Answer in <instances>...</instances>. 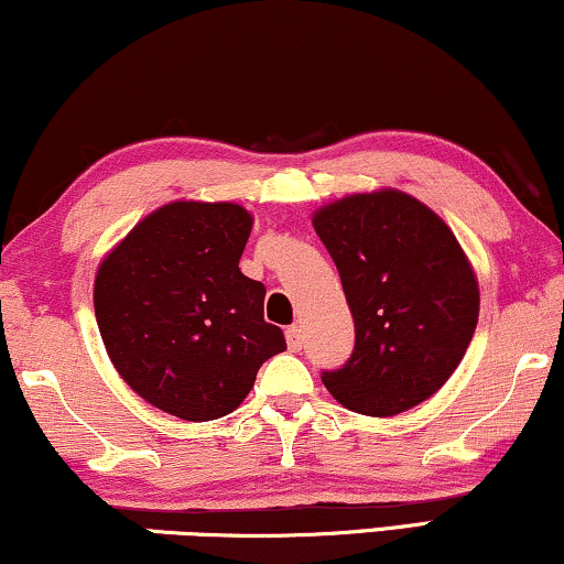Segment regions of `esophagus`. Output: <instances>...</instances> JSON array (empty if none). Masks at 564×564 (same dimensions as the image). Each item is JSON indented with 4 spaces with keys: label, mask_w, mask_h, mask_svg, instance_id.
<instances>
[{
    "label": "esophagus",
    "mask_w": 564,
    "mask_h": 564,
    "mask_svg": "<svg viewBox=\"0 0 564 564\" xmlns=\"http://www.w3.org/2000/svg\"><path fill=\"white\" fill-rule=\"evenodd\" d=\"M284 336H288V346H290V351H300L303 349V328L297 326H290L288 330H284Z\"/></svg>",
    "instance_id": "34e87169"
}]
</instances>
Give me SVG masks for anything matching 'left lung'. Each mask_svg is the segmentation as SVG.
<instances>
[{"label": "left lung", "mask_w": 564, "mask_h": 564, "mask_svg": "<svg viewBox=\"0 0 564 564\" xmlns=\"http://www.w3.org/2000/svg\"><path fill=\"white\" fill-rule=\"evenodd\" d=\"M354 315V351L321 380L361 415L403 413L449 380L477 326L480 292L446 223L395 189L351 195L313 218Z\"/></svg>", "instance_id": "1"}]
</instances>
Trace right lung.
<instances>
[{
  "mask_svg": "<svg viewBox=\"0 0 564 564\" xmlns=\"http://www.w3.org/2000/svg\"><path fill=\"white\" fill-rule=\"evenodd\" d=\"M249 234L241 205L172 203L97 272V326L115 369L176 419L236 411L259 367L288 349L282 328L264 321L267 288L238 269Z\"/></svg>",
  "mask_w": 564,
  "mask_h": 564,
  "instance_id": "obj_1",
  "label": "right lung"
}]
</instances>
